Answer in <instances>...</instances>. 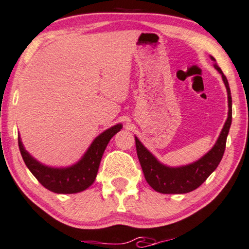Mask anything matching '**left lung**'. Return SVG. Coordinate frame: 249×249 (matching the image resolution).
Wrapping results in <instances>:
<instances>
[{"label":"left lung","instance_id":"left-lung-1","mask_svg":"<svg viewBox=\"0 0 249 249\" xmlns=\"http://www.w3.org/2000/svg\"><path fill=\"white\" fill-rule=\"evenodd\" d=\"M210 58L213 61H216L213 57ZM214 68L221 73L222 80L227 89L229 110L227 121L222 127L216 144L206 155L191 164L179 166V168H170L159 162L154 155L140 142V140L135 137L137 158L142 166L145 180L155 191L160 194H187V192L196 190L217 169L224 157L226 141H227L228 132L231 125V95L227 78L217 64H214Z\"/></svg>","mask_w":249,"mask_h":249}]
</instances>
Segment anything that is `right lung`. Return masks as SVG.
Segmentation results:
<instances>
[{
	"label": "right lung",
	"mask_w": 249,
	"mask_h": 249,
	"mask_svg": "<svg viewBox=\"0 0 249 249\" xmlns=\"http://www.w3.org/2000/svg\"><path fill=\"white\" fill-rule=\"evenodd\" d=\"M122 127V124H117L103 132L90 144L84 157L68 168H51L38 162L25 151L20 137L18 148L25 165L44 188L54 194H77L94 183L104 151L110 139Z\"/></svg>",
	"instance_id": "obj_1"
}]
</instances>
